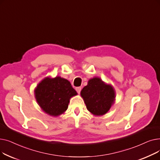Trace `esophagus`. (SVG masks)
I'll return each mask as SVG.
<instances>
[{"label": "esophagus", "instance_id": "esophagus-1", "mask_svg": "<svg viewBox=\"0 0 160 160\" xmlns=\"http://www.w3.org/2000/svg\"><path fill=\"white\" fill-rule=\"evenodd\" d=\"M76 90H77V93H78V94H80V91H81V90H82V88H81V87L77 88H76Z\"/></svg>", "mask_w": 160, "mask_h": 160}]
</instances>
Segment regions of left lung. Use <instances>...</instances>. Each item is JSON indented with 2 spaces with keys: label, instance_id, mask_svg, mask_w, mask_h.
I'll use <instances>...</instances> for the list:
<instances>
[{
  "label": "left lung",
  "instance_id": "obj_1",
  "mask_svg": "<svg viewBox=\"0 0 160 160\" xmlns=\"http://www.w3.org/2000/svg\"><path fill=\"white\" fill-rule=\"evenodd\" d=\"M80 95L88 110L95 116L105 115L115 103L116 97L114 88L97 77L89 80Z\"/></svg>",
  "mask_w": 160,
  "mask_h": 160
}]
</instances>
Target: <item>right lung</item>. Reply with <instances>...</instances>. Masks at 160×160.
I'll return each mask as SVG.
<instances>
[{
	"instance_id": "1",
	"label": "right lung",
	"mask_w": 160,
	"mask_h": 160,
	"mask_svg": "<svg viewBox=\"0 0 160 160\" xmlns=\"http://www.w3.org/2000/svg\"><path fill=\"white\" fill-rule=\"evenodd\" d=\"M34 95L42 110L50 116L58 117L67 110L71 98L78 93L69 80L57 76L42 80L35 88Z\"/></svg>"
}]
</instances>
